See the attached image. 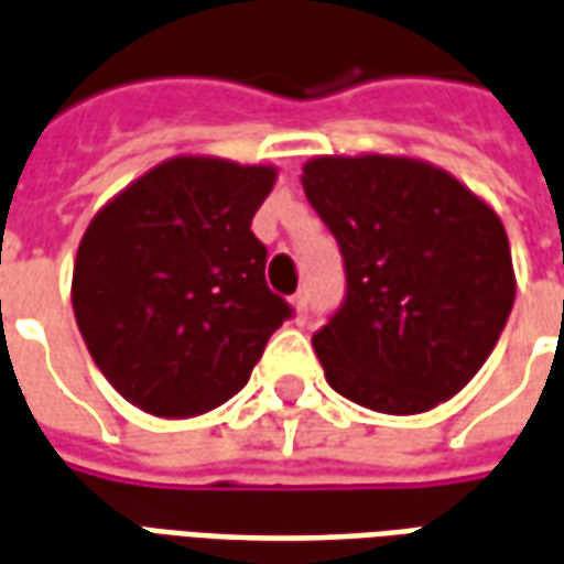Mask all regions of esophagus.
<instances>
[{
	"mask_svg": "<svg viewBox=\"0 0 564 564\" xmlns=\"http://www.w3.org/2000/svg\"><path fill=\"white\" fill-rule=\"evenodd\" d=\"M293 305L299 317H307V290H299V293L293 295Z\"/></svg>",
	"mask_w": 564,
	"mask_h": 564,
	"instance_id": "1",
	"label": "esophagus"
}]
</instances>
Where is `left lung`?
I'll return each instance as SVG.
<instances>
[{"label":"left lung","mask_w":564,"mask_h":564,"mask_svg":"<svg viewBox=\"0 0 564 564\" xmlns=\"http://www.w3.org/2000/svg\"><path fill=\"white\" fill-rule=\"evenodd\" d=\"M302 184L347 281L314 332L332 390L380 414L453 399L492 354L517 293L496 210L404 156H317Z\"/></svg>","instance_id":"obj_1"}]
</instances>
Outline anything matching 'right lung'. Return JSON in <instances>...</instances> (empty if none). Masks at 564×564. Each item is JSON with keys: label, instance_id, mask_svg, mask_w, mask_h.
<instances>
[{"label": "right lung", "instance_id": "add662e5", "mask_svg": "<svg viewBox=\"0 0 564 564\" xmlns=\"http://www.w3.org/2000/svg\"><path fill=\"white\" fill-rule=\"evenodd\" d=\"M271 165L177 156L108 202L80 238L72 305L93 362L153 416H196L245 390L293 305L265 283L250 223Z\"/></svg>", "mask_w": 564, "mask_h": 564}]
</instances>
